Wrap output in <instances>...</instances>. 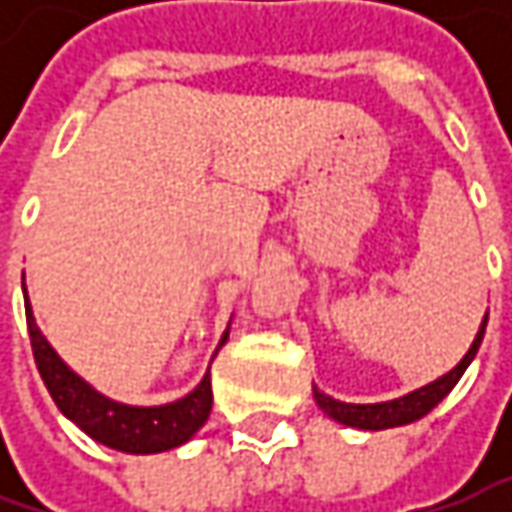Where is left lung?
<instances>
[{
	"mask_svg": "<svg viewBox=\"0 0 512 512\" xmlns=\"http://www.w3.org/2000/svg\"><path fill=\"white\" fill-rule=\"evenodd\" d=\"M484 327H487V313H484L482 327L476 333V339L470 344V350L464 353V359L450 373L439 376L436 382L424 384L419 390L399 396V399H390V402H376V404H347L333 399L322 393L316 384H313V399L319 404V410L327 413L333 422L347 424V427H356V430H387V427H402V424L419 422L422 416H427L436 404L442 402L444 396L456 387V382L462 379V373L470 367V362L476 359L479 353V344L484 339Z\"/></svg>",
	"mask_w": 512,
	"mask_h": 512,
	"instance_id": "8db88e82",
	"label": "left lung"
}]
</instances>
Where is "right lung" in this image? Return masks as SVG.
I'll return each instance as SVG.
<instances>
[{"instance_id":"obj_1","label":"right lung","mask_w":512,"mask_h":512,"mask_svg":"<svg viewBox=\"0 0 512 512\" xmlns=\"http://www.w3.org/2000/svg\"><path fill=\"white\" fill-rule=\"evenodd\" d=\"M22 290H25V282H22ZM25 316H28L33 359H36L42 382L48 387L56 407L68 416L70 422L79 424L90 439H96L105 447H113V450H122V453L148 456V453H165V450L190 442L196 436V430L207 422L210 407H213L210 370L202 376V382L176 402L156 404V407L113 402L99 390H93L79 373H73L68 364L62 362V356L50 347L33 319L28 290H25ZM227 333H230V327L222 333L219 347L227 342Z\"/></svg>"}]
</instances>
